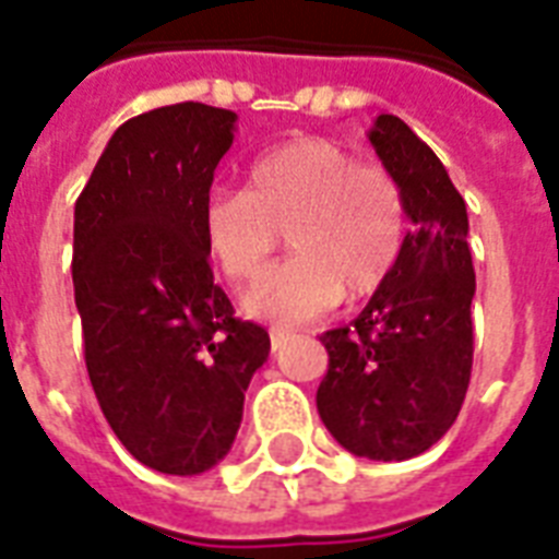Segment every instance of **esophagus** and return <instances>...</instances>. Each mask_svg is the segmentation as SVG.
<instances>
[{
  "label": "esophagus",
  "instance_id": "esophagus-1",
  "mask_svg": "<svg viewBox=\"0 0 559 559\" xmlns=\"http://www.w3.org/2000/svg\"><path fill=\"white\" fill-rule=\"evenodd\" d=\"M287 336H289V331H287V328H278V325H275V328H270V340H272V348H281V346H284V340H287Z\"/></svg>",
  "mask_w": 559,
  "mask_h": 559
}]
</instances>
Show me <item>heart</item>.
<instances>
[{"instance_id":"1","label":"heart","mask_w":559,"mask_h":559,"mask_svg":"<svg viewBox=\"0 0 559 559\" xmlns=\"http://www.w3.org/2000/svg\"><path fill=\"white\" fill-rule=\"evenodd\" d=\"M281 231L293 258L263 272L242 310L298 325L322 317L340 296H372L393 275L407 231L402 187L334 140L301 138L258 157L246 190H213L204 199V246L234 284L266 266Z\"/></svg>"}]
</instances>
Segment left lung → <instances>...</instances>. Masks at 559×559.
Segmentation results:
<instances>
[{
  "label": "left lung",
  "instance_id": "1",
  "mask_svg": "<svg viewBox=\"0 0 559 559\" xmlns=\"http://www.w3.org/2000/svg\"><path fill=\"white\" fill-rule=\"evenodd\" d=\"M369 143L402 187L413 228L364 313L319 336L328 372L317 407L343 449L390 463L431 449L463 407L475 270L466 202L431 146L393 114L374 119Z\"/></svg>",
  "mask_w": 559,
  "mask_h": 559
}]
</instances>
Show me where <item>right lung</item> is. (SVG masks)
I'll use <instances>...</instances> for the list:
<instances>
[{
	"instance_id": "add662e5",
	"label": "right lung",
	"mask_w": 559,
	"mask_h": 559,
	"mask_svg": "<svg viewBox=\"0 0 559 559\" xmlns=\"http://www.w3.org/2000/svg\"><path fill=\"white\" fill-rule=\"evenodd\" d=\"M237 114L166 105L114 131L75 202L72 287L105 419L143 466L202 475L231 451L270 334L213 284L202 207Z\"/></svg>"
}]
</instances>
